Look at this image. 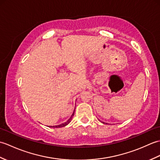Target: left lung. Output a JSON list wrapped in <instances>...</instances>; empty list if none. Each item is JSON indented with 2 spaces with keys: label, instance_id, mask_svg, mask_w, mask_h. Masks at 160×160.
<instances>
[{
  "label": "left lung",
  "instance_id": "left-lung-1",
  "mask_svg": "<svg viewBox=\"0 0 160 160\" xmlns=\"http://www.w3.org/2000/svg\"><path fill=\"white\" fill-rule=\"evenodd\" d=\"M102 123H103V124H104V122H102Z\"/></svg>",
  "mask_w": 160,
  "mask_h": 160
}]
</instances>
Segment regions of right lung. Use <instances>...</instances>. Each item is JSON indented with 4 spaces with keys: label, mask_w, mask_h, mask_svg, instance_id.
<instances>
[{
    "label": "right lung",
    "mask_w": 160,
    "mask_h": 160,
    "mask_svg": "<svg viewBox=\"0 0 160 160\" xmlns=\"http://www.w3.org/2000/svg\"><path fill=\"white\" fill-rule=\"evenodd\" d=\"M75 111V110H74ZM73 115H74V111H73V114L71 115V116L70 117V118L69 119V120H68L67 122H64V123H62V124H59V125H57V126H50L49 127H52V128H60V127H65V126H67L68 124L69 123V122H71V120H72V117L73 116Z\"/></svg>",
    "instance_id": "add662e5"
}]
</instances>
